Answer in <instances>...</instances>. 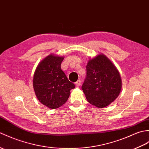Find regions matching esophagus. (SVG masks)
I'll return each instance as SVG.
<instances>
[{"label": "esophagus", "mask_w": 149, "mask_h": 149, "mask_svg": "<svg viewBox=\"0 0 149 149\" xmlns=\"http://www.w3.org/2000/svg\"><path fill=\"white\" fill-rule=\"evenodd\" d=\"M81 84V81L80 79H79V80H78L77 81H76L75 82V84L76 86H77V87H79V86H80Z\"/></svg>", "instance_id": "obj_1"}]
</instances>
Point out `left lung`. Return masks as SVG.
Wrapping results in <instances>:
<instances>
[{
    "label": "left lung",
    "instance_id": "obj_1",
    "mask_svg": "<svg viewBox=\"0 0 149 149\" xmlns=\"http://www.w3.org/2000/svg\"><path fill=\"white\" fill-rule=\"evenodd\" d=\"M121 84L118 70L105 55L88 61L82 89L91 105L103 108L110 104L119 96Z\"/></svg>",
    "mask_w": 149,
    "mask_h": 149
}]
</instances>
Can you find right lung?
I'll use <instances>...</instances> for the list:
<instances>
[{
  "instance_id": "add662e5",
  "label": "right lung",
  "mask_w": 149,
  "mask_h": 149,
  "mask_svg": "<svg viewBox=\"0 0 149 149\" xmlns=\"http://www.w3.org/2000/svg\"><path fill=\"white\" fill-rule=\"evenodd\" d=\"M64 58L49 55L40 62L34 73L33 85L38 100L50 109L65 104L70 90L75 88L61 68Z\"/></svg>"
}]
</instances>
